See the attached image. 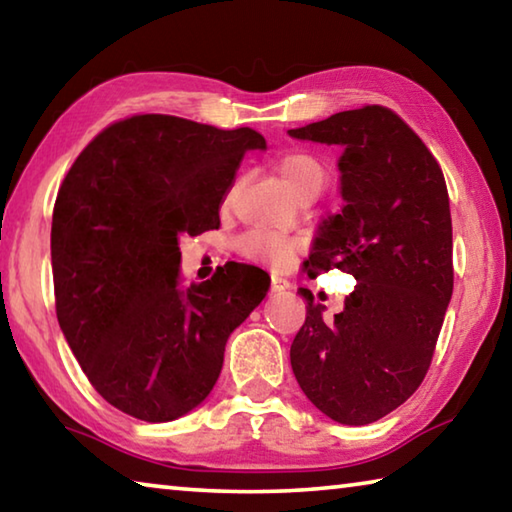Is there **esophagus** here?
Listing matches in <instances>:
<instances>
[{"label":"esophagus","instance_id":"esophagus-1","mask_svg":"<svg viewBox=\"0 0 512 512\" xmlns=\"http://www.w3.org/2000/svg\"><path fill=\"white\" fill-rule=\"evenodd\" d=\"M291 284H289V280L287 277H282V275H273L271 277V289L273 291H284V289H289Z\"/></svg>","mask_w":512,"mask_h":512}]
</instances>
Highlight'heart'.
<instances>
[{"label":"heart","instance_id":"1","mask_svg":"<svg viewBox=\"0 0 512 512\" xmlns=\"http://www.w3.org/2000/svg\"><path fill=\"white\" fill-rule=\"evenodd\" d=\"M280 173L298 196L318 194L327 180L325 162L307 149H293L282 155ZM237 250L248 259H264L277 266H287L300 250L298 239L280 237L266 230H248L237 241Z\"/></svg>","mask_w":512,"mask_h":512}]
</instances>
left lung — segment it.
Instances as JSON below:
<instances>
[{
    "instance_id": "8db88e82",
    "label": "left lung",
    "mask_w": 512,
    "mask_h": 512,
    "mask_svg": "<svg viewBox=\"0 0 512 512\" xmlns=\"http://www.w3.org/2000/svg\"><path fill=\"white\" fill-rule=\"evenodd\" d=\"M289 135L345 149V205L320 225L305 268L311 277L339 268L357 280L334 320L300 289L307 318L291 368L316 409L361 427L409 400L431 366L454 289L445 176L418 133L375 103Z\"/></svg>"
}]
</instances>
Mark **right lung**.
<instances>
[{"instance_id": "right-lung-1", "label": "right lung", "mask_w": 512, "mask_h": 512, "mask_svg": "<svg viewBox=\"0 0 512 512\" xmlns=\"http://www.w3.org/2000/svg\"><path fill=\"white\" fill-rule=\"evenodd\" d=\"M264 144L248 126L151 112L103 128L67 171L51 221L56 316L94 391L126 415L169 422L201 404L232 329L264 300L271 280L250 264L178 280V235L219 228L241 158Z\"/></svg>"}]
</instances>
